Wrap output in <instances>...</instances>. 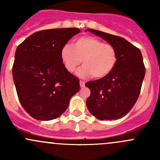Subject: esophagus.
I'll return each instance as SVG.
<instances>
[{
	"instance_id": "34e87169",
	"label": "esophagus",
	"mask_w": 160,
	"mask_h": 160,
	"mask_svg": "<svg viewBox=\"0 0 160 160\" xmlns=\"http://www.w3.org/2000/svg\"><path fill=\"white\" fill-rule=\"evenodd\" d=\"M80 88H83L85 86V82L83 81V80H80Z\"/></svg>"
}]
</instances>
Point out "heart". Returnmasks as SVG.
I'll use <instances>...</instances> for the list:
<instances>
[{"instance_id":"b5f03b06","label":"heart","mask_w":160,"mask_h":160,"mask_svg":"<svg viewBox=\"0 0 160 160\" xmlns=\"http://www.w3.org/2000/svg\"><path fill=\"white\" fill-rule=\"evenodd\" d=\"M62 64L68 72H73L83 60V67L77 72L82 78L105 77L117 64L118 52L115 47L104 43L94 37L84 36L77 38L73 46L65 45L60 52Z\"/></svg>"}]
</instances>
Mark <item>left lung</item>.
<instances>
[{
	"label": "left lung",
	"instance_id": "8db88e82",
	"mask_svg": "<svg viewBox=\"0 0 160 160\" xmlns=\"http://www.w3.org/2000/svg\"><path fill=\"white\" fill-rule=\"evenodd\" d=\"M115 47L118 61L105 77L90 80L85 86L90 90L86 104L92 115L99 120H116L126 115L139 96L146 72L138 48L117 35L88 28Z\"/></svg>",
	"mask_w": 160,
	"mask_h": 160
}]
</instances>
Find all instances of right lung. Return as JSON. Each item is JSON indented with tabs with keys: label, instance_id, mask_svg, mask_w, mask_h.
<instances>
[{
	"label": "right lung",
	"instance_id": "add662e5",
	"mask_svg": "<svg viewBox=\"0 0 160 160\" xmlns=\"http://www.w3.org/2000/svg\"><path fill=\"white\" fill-rule=\"evenodd\" d=\"M80 30L55 28L35 32L15 52L13 79L19 101L33 118L49 121L67 109L80 90V80L60 58L62 48Z\"/></svg>",
	"mask_w": 160,
	"mask_h": 160
}]
</instances>
